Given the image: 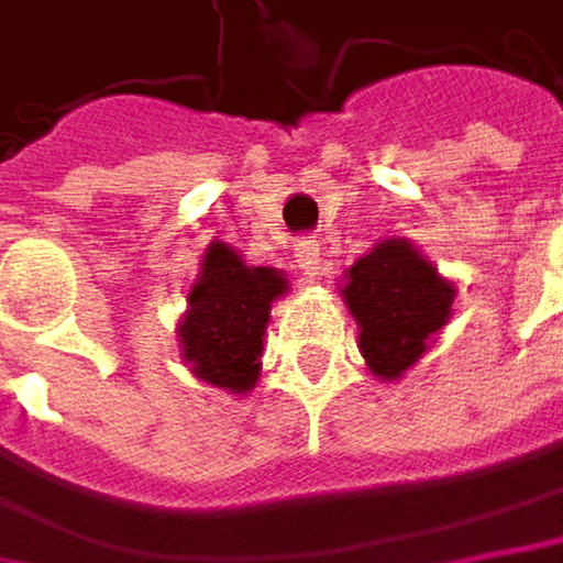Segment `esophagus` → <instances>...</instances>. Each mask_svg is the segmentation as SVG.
<instances>
[{
    "mask_svg": "<svg viewBox=\"0 0 563 563\" xmlns=\"http://www.w3.org/2000/svg\"><path fill=\"white\" fill-rule=\"evenodd\" d=\"M296 264H299V271H302L309 280H319L322 271H325V257H322V251H319L316 241H299V244H296Z\"/></svg>",
    "mask_w": 563,
    "mask_h": 563,
    "instance_id": "34e87169",
    "label": "esophagus"
}]
</instances>
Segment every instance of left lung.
<instances>
[{
	"label": "left lung",
	"mask_w": 563,
	"mask_h": 563,
	"mask_svg": "<svg viewBox=\"0 0 563 563\" xmlns=\"http://www.w3.org/2000/svg\"><path fill=\"white\" fill-rule=\"evenodd\" d=\"M344 306L357 322V347L380 380H399L451 319L454 283L426 261L406 238L371 247L344 271Z\"/></svg>",
	"instance_id": "obj_1"
}]
</instances>
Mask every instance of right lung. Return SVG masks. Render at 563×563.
Listing matches in <instances>:
<instances>
[{"label":"right lung","mask_w":563,"mask_h":563,"mask_svg":"<svg viewBox=\"0 0 563 563\" xmlns=\"http://www.w3.org/2000/svg\"><path fill=\"white\" fill-rule=\"evenodd\" d=\"M286 289L289 283L280 271L247 267L234 247L212 241L177 329L189 371L229 393H247L261 377L271 306Z\"/></svg>","instance_id":"obj_1"}]
</instances>
